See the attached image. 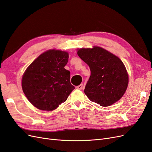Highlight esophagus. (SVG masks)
I'll return each instance as SVG.
<instances>
[{"label":"esophagus","mask_w":152,"mask_h":152,"mask_svg":"<svg viewBox=\"0 0 152 152\" xmlns=\"http://www.w3.org/2000/svg\"><path fill=\"white\" fill-rule=\"evenodd\" d=\"M76 88L77 89H82V88H83V84H80L79 86H77V87H76Z\"/></svg>","instance_id":"34e87169"}]
</instances>
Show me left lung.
<instances>
[{
    "instance_id": "obj_1",
    "label": "left lung",
    "mask_w": 152,
    "mask_h": 152,
    "mask_svg": "<svg viewBox=\"0 0 152 152\" xmlns=\"http://www.w3.org/2000/svg\"><path fill=\"white\" fill-rule=\"evenodd\" d=\"M77 54L90 68L91 76L84 89L87 98L102 107H108L120 99L129 82L121 59L98 46L80 49Z\"/></svg>"
}]
</instances>
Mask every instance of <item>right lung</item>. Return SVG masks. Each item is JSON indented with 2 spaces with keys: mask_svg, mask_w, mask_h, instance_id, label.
I'll use <instances>...</instances> for the list:
<instances>
[{
  "mask_svg": "<svg viewBox=\"0 0 152 152\" xmlns=\"http://www.w3.org/2000/svg\"><path fill=\"white\" fill-rule=\"evenodd\" d=\"M68 57L66 51L48 50L26 68L21 80L23 91L37 108L55 110L75 89L70 83V72L65 68Z\"/></svg>",
  "mask_w": 152,
  "mask_h": 152,
  "instance_id": "1",
  "label": "right lung"
}]
</instances>
